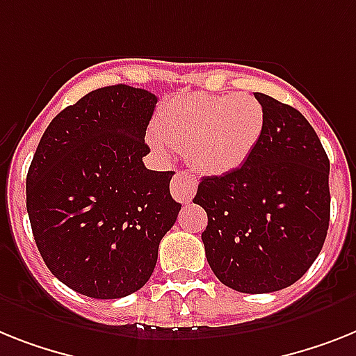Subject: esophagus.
I'll list each match as a JSON object with an SVG mask.
<instances>
[{"label":"esophagus","instance_id":"obj_1","mask_svg":"<svg viewBox=\"0 0 356 356\" xmlns=\"http://www.w3.org/2000/svg\"><path fill=\"white\" fill-rule=\"evenodd\" d=\"M196 189H198V180L195 176L187 171H176L171 181V195L175 196V200H178L181 204L191 202L193 196L196 195Z\"/></svg>","mask_w":356,"mask_h":356}]
</instances>
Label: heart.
I'll return each mask as SVG.
<instances>
[{
  "mask_svg": "<svg viewBox=\"0 0 356 356\" xmlns=\"http://www.w3.org/2000/svg\"><path fill=\"white\" fill-rule=\"evenodd\" d=\"M266 129L264 105L251 94L196 92L175 99L151 132L156 151H187L205 175H227L249 160Z\"/></svg>",
  "mask_w": 356,
  "mask_h": 356,
  "instance_id": "obj_1",
  "label": "heart"
}]
</instances>
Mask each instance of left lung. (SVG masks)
Returning <instances> with one entry per match:
<instances>
[{
  "mask_svg": "<svg viewBox=\"0 0 356 356\" xmlns=\"http://www.w3.org/2000/svg\"><path fill=\"white\" fill-rule=\"evenodd\" d=\"M266 129L236 171L205 176L195 204L207 213L205 257L224 286L273 293L293 286L322 251L330 227V160L295 107L262 92Z\"/></svg>",
  "mask_w": 356,
  "mask_h": 356,
  "instance_id": "left-lung-1",
  "label": "left lung"
}]
</instances>
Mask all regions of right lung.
<instances>
[{
    "label": "right lung",
    "instance_id": "add662e5",
    "mask_svg": "<svg viewBox=\"0 0 356 356\" xmlns=\"http://www.w3.org/2000/svg\"><path fill=\"white\" fill-rule=\"evenodd\" d=\"M156 102L129 85L96 89L38 143L26 175L32 234L52 275L79 295L111 300L142 289L178 218L175 172L143 165Z\"/></svg>",
    "mask_w": 356,
    "mask_h": 356
}]
</instances>
